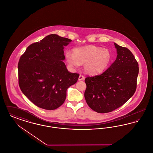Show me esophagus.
Listing matches in <instances>:
<instances>
[{
    "label": "esophagus",
    "instance_id": "1",
    "mask_svg": "<svg viewBox=\"0 0 153 153\" xmlns=\"http://www.w3.org/2000/svg\"><path fill=\"white\" fill-rule=\"evenodd\" d=\"M84 79H85L84 76H83L82 74H80V76H79V80L81 81V80H84Z\"/></svg>",
    "mask_w": 153,
    "mask_h": 153
}]
</instances>
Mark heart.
<instances>
[{
  "mask_svg": "<svg viewBox=\"0 0 153 153\" xmlns=\"http://www.w3.org/2000/svg\"><path fill=\"white\" fill-rule=\"evenodd\" d=\"M73 53L67 51L65 59L71 68H77L80 64H84L87 73L95 74L103 72L111 61V52L107 49H102L94 45L76 48Z\"/></svg>",
  "mask_w": 153,
  "mask_h": 153,
  "instance_id": "heart-1",
  "label": "heart"
}]
</instances>
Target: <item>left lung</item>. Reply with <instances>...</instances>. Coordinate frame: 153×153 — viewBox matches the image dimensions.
<instances>
[{
	"label": "left lung",
	"instance_id": "left-lung-1",
	"mask_svg": "<svg viewBox=\"0 0 153 153\" xmlns=\"http://www.w3.org/2000/svg\"><path fill=\"white\" fill-rule=\"evenodd\" d=\"M114 45L117 54L116 60L101 74L85 79V100L98 113L118 108L131 98L137 89L138 62L129 49Z\"/></svg>",
	"mask_w": 153,
	"mask_h": 153
}]
</instances>
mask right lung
<instances>
[{"instance_id": "right-lung-1", "label": "right lung", "mask_w": 153, "mask_h": 153, "mask_svg": "<svg viewBox=\"0 0 153 153\" xmlns=\"http://www.w3.org/2000/svg\"><path fill=\"white\" fill-rule=\"evenodd\" d=\"M71 39L51 34L27 47L19 59V85L23 94L37 107L53 110L65 100L66 90L79 74L69 72L65 63L64 46Z\"/></svg>"}]
</instances>
